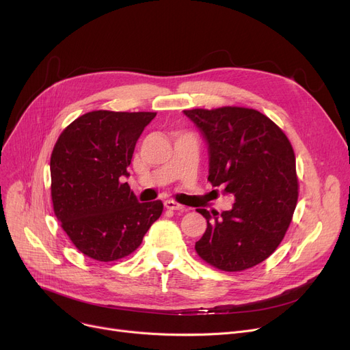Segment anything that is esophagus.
<instances>
[{
	"mask_svg": "<svg viewBox=\"0 0 350 350\" xmlns=\"http://www.w3.org/2000/svg\"><path fill=\"white\" fill-rule=\"evenodd\" d=\"M164 207L167 210H186L185 206H181L178 203H176L174 200H165L164 201Z\"/></svg>",
	"mask_w": 350,
	"mask_h": 350,
	"instance_id": "esophagus-1",
	"label": "esophagus"
}]
</instances>
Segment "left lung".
<instances>
[{"mask_svg": "<svg viewBox=\"0 0 350 350\" xmlns=\"http://www.w3.org/2000/svg\"><path fill=\"white\" fill-rule=\"evenodd\" d=\"M210 149L208 181L234 196L230 211L210 214L196 252L208 265L240 272L265 261L289 228L298 201L295 153L282 129L255 109L185 110Z\"/></svg>", "mask_w": 350, "mask_h": 350, "instance_id": "1", "label": "left lung"}]
</instances>
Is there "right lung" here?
<instances>
[{
	"label": "right lung",
	"instance_id": "add662e5",
	"mask_svg": "<svg viewBox=\"0 0 350 350\" xmlns=\"http://www.w3.org/2000/svg\"><path fill=\"white\" fill-rule=\"evenodd\" d=\"M156 112L94 110L68 124L51 154L53 213L72 244L92 260L124 258L161 215L160 200L139 203L122 178Z\"/></svg>",
	"mask_w": 350,
	"mask_h": 350
}]
</instances>
